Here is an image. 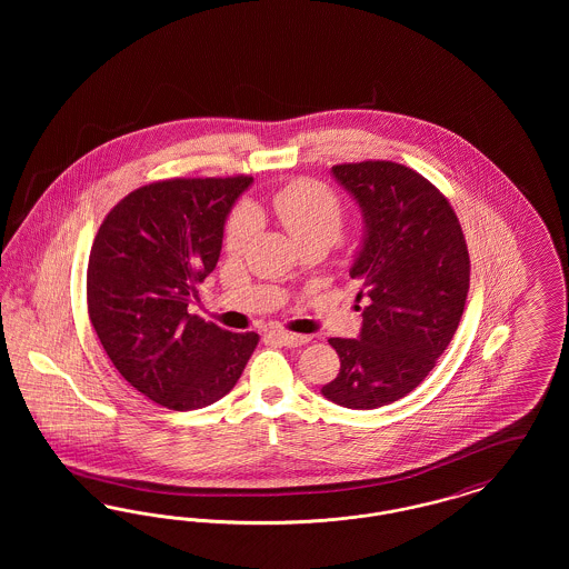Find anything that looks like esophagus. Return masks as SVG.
<instances>
[{"mask_svg":"<svg viewBox=\"0 0 569 569\" xmlns=\"http://www.w3.org/2000/svg\"><path fill=\"white\" fill-rule=\"evenodd\" d=\"M271 337L283 346H290V348L309 343V335H297V332H288V330H272Z\"/></svg>","mask_w":569,"mask_h":569,"instance_id":"esophagus-1","label":"esophagus"}]
</instances>
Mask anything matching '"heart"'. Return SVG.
<instances>
[{
  "mask_svg": "<svg viewBox=\"0 0 569 569\" xmlns=\"http://www.w3.org/2000/svg\"><path fill=\"white\" fill-rule=\"evenodd\" d=\"M271 209L298 244L309 241L335 243L346 219L341 198L316 179H292L281 186L271 196ZM256 228V209L249 204L234 207L226 221V249L241 253Z\"/></svg>",
  "mask_w": 569,
  "mask_h": 569,
  "instance_id": "obj_1",
  "label": "heart"
}]
</instances>
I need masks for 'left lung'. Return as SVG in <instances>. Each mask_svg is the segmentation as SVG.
Here are the masks:
<instances>
[{"instance_id": "left-lung-1", "label": "left lung", "mask_w": 569, "mask_h": 569, "mask_svg": "<svg viewBox=\"0 0 569 569\" xmlns=\"http://www.w3.org/2000/svg\"><path fill=\"white\" fill-rule=\"evenodd\" d=\"M332 174L367 223L350 271L367 305L358 339H328L341 369L322 395L376 409L420 386L450 346L469 292V251L448 198L409 166L365 160L337 163Z\"/></svg>"}]
</instances>
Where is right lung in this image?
Segmentation results:
<instances>
[{
    "mask_svg": "<svg viewBox=\"0 0 569 569\" xmlns=\"http://www.w3.org/2000/svg\"><path fill=\"white\" fill-rule=\"evenodd\" d=\"M251 177L163 179L119 200L87 264V311L114 369L158 406L188 411L226 397L260 337L188 313L216 269L223 221Z\"/></svg>",
    "mask_w": 569,
    "mask_h": 569,
    "instance_id": "right-lung-1",
    "label": "right lung"
}]
</instances>
